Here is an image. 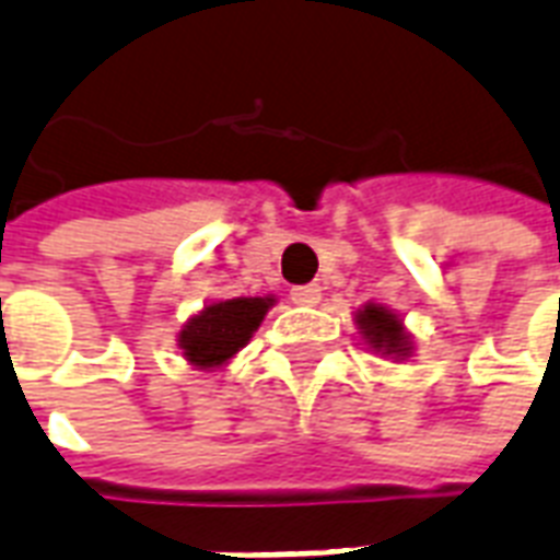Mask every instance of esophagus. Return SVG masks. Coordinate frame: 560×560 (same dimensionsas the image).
I'll return each instance as SVG.
<instances>
[{"mask_svg":"<svg viewBox=\"0 0 560 560\" xmlns=\"http://www.w3.org/2000/svg\"><path fill=\"white\" fill-rule=\"evenodd\" d=\"M290 299L296 302V305H317L323 293H319L317 284H302V288L290 290Z\"/></svg>","mask_w":560,"mask_h":560,"instance_id":"obj_1","label":"esophagus"}]
</instances>
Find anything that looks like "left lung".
Masks as SVG:
<instances>
[{
  "mask_svg": "<svg viewBox=\"0 0 560 560\" xmlns=\"http://www.w3.org/2000/svg\"><path fill=\"white\" fill-rule=\"evenodd\" d=\"M361 335L375 352L390 358H408L411 355V337L402 328V319L396 317L394 311L382 308V305H364L355 317Z\"/></svg>",
  "mask_w": 560,
  "mask_h": 560,
  "instance_id": "left-lung-1",
  "label": "left lung"
}]
</instances>
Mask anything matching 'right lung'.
Segmentation results:
<instances>
[{"label": "right lung", "mask_w": 560, "mask_h": 560, "mask_svg": "<svg viewBox=\"0 0 560 560\" xmlns=\"http://www.w3.org/2000/svg\"><path fill=\"white\" fill-rule=\"evenodd\" d=\"M276 302L272 296H237L225 302H211L178 331V347L196 370L223 366L229 358L241 352L255 328L261 326L264 314Z\"/></svg>", "instance_id": "obj_1"}]
</instances>
